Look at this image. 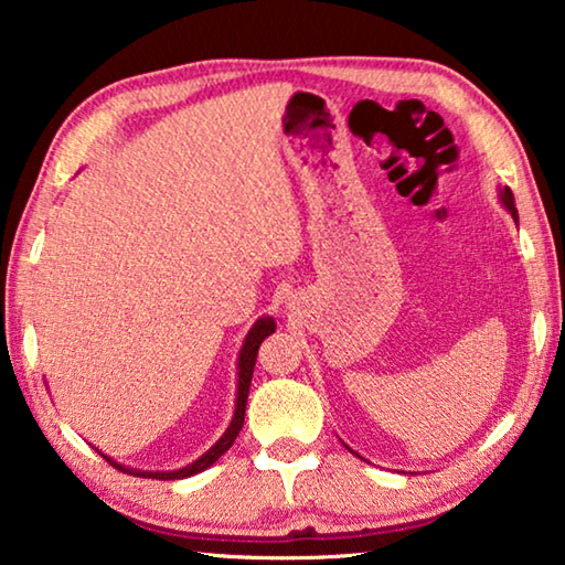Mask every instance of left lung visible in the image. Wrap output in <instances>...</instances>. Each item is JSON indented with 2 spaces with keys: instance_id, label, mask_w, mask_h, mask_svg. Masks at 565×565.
<instances>
[{
  "instance_id": "obj_1",
  "label": "left lung",
  "mask_w": 565,
  "mask_h": 565,
  "mask_svg": "<svg viewBox=\"0 0 565 565\" xmlns=\"http://www.w3.org/2000/svg\"><path fill=\"white\" fill-rule=\"evenodd\" d=\"M501 202H503V206L509 209L511 212V216L515 218V222H519V212H515V204H513V191L505 186V189H501Z\"/></svg>"
}]
</instances>
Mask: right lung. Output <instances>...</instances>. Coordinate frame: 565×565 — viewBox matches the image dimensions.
Returning <instances> with one entry per match:
<instances>
[{
  "mask_svg": "<svg viewBox=\"0 0 565 565\" xmlns=\"http://www.w3.org/2000/svg\"><path fill=\"white\" fill-rule=\"evenodd\" d=\"M274 331H276L274 319L271 317H264V319H259V321L254 323L252 331L246 333V341H244V347H242V353H238V388H236L234 418H232V424H228V428L224 431V436L218 438V441L212 448H209V451L202 458H196L194 463L179 468V471H137V468H124L121 463L111 461L109 456H104V454L102 456L107 458V461L114 468H119V471H124V473H134V476H141V478H161V481H177V478H189V476H194V473L206 471L209 466L216 463L218 458H222L228 451V448H232L238 431H242L244 414H246L248 386H252V376H254V366H256V353H259L262 341L266 337H271Z\"/></svg>",
  "mask_w": 565,
  "mask_h": 565,
  "instance_id": "right-lung-1",
  "label": "right lung"
}]
</instances>
